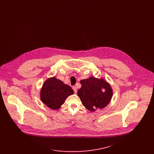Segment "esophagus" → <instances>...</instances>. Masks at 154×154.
I'll return each mask as SVG.
<instances>
[{"mask_svg":"<svg viewBox=\"0 0 154 154\" xmlns=\"http://www.w3.org/2000/svg\"><path fill=\"white\" fill-rule=\"evenodd\" d=\"M73 89L74 93H75V94H76V93H77V88H76L75 87H73Z\"/></svg>","mask_w":154,"mask_h":154,"instance_id":"esophagus-1","label":"esophagus"}]
</instances>
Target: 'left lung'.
I'll return each mask as SVG.
<instances>
[{
  "label": "left lung",
  "mask_w": 154,
  "mask_h": 154,
  "mask_svg": "<svg viewBox=\"0 0 154 154\" xmlns=\"http://www.w3.org/2000/svg\"><path fill=\"white\" fill-rule=\"evenodd\" d=\"M81 88L77 95L83 106L91 111L107 106L111 99L112 90L110 84L103 79L91 77L80 81Z\"/></svg>",
  "instance_id": "left-lung-1"
}]
</instances>
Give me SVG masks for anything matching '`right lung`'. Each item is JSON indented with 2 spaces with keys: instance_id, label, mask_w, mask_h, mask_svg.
<instances>
[{
  "instance_id": "add662e5",
  "label": "right lung",
  "mask_w": 154,
  "mask_h": 154,
  "mask_svg": "<svg viewBox=\"0 0 154 154\" xmlns=\"http://www.w3.org/2000/svg\"><path fill=\"white\" fill-rule=\"evenodd\" d=\"M73 94V90L69 85L54 77L44 82L40 91V99L49 108L58 110L66 98Z\"/></svg>"
}]
</instances>
